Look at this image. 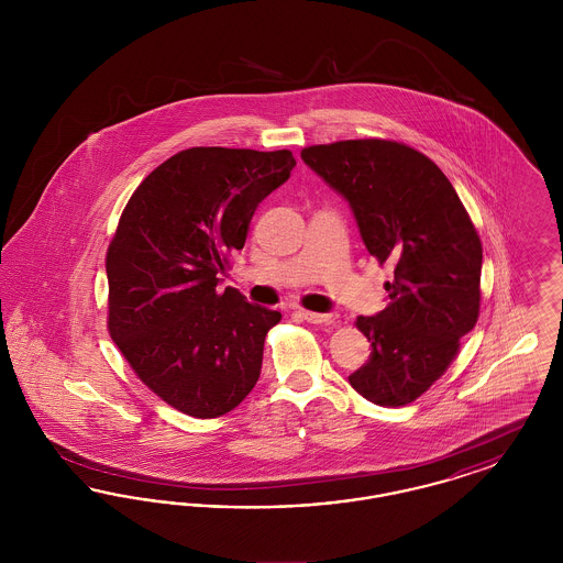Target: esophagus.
Here are the masks:
<instances>
[{"label":"esophagus","mask_w":563,"mask_h":563,"mask_svg":"<svg viewBox=\"0 0 563 563\" xmlns=\"http://www.w3.org/2000/svg\"><path fill=\"white\" fill-rule=\"evenodd\" d=\"M303 321L312 322V324H322V322H331V314H321V312H310V310H299Z\"/></svg>","instance_id":"1"}]
</instances>
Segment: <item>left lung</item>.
Masks as SVG:
<instances>
[{
    "label": "left lung",
    "instance_id": "obj_1",
    "mask_svg": "<svg viewBox=\"0 0 563 563\" xmlns=\"http://www.w3.org/2000/svg\"><path fill=\"white\" fill-rule=\"evenodd\" d=\"M301 161L349 200L375 260L395 266L388 306L354 322L372 354L350 386L382 407L416 401L479 319L477 230L443 170L405 143L338 141L303 147Z\"/></svg>",
    "mask_w": 563,
    "mask_h": 563
}]
</instances>
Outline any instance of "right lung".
I'll return each instance as SVG.
<instances>
[{"instance_id": "1", "label": "right lung", "mask_w": 563, "mask_h": 563, "mask_svg": "<svg viewBox=\"0 0 563 563\" xmlns=\"http://www.w3.org/2000/svg\"><path fill=\"white\" fill-rule=\"evenodd\" d=\"M289 150L189 147L134 189L109 242L108 327L139 379L191 418H219L253 390L280 312L217 291Z\"/></svg>"}]
</instances>
